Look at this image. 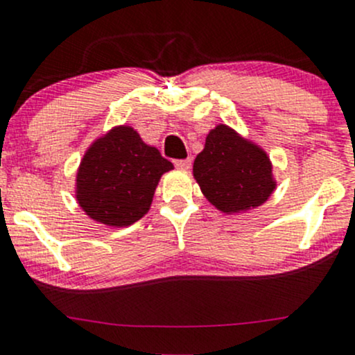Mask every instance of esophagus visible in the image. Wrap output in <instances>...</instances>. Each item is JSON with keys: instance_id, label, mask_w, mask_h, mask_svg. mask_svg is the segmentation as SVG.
<instances>
[{"instance_id": "esophagus-1", "label": "esophagus", "mask_w": 355, "mask_h": 355, "mask_svg": "<svg viewBox=\"0 0 355 355\" xmlns=\"http://www.w3.org/2000/svg\"><path fill=\"white\" fill-rule=\"evenodd\" d=\"M175 166H177V168H180V170H189L190 166H192V159H190V158L177 159V162H175Z\"/></svg>"}]
</instances>
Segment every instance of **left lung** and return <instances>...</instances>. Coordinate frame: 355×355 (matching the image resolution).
Instances as JSON below:
<instances>
[{"instance_id":"1","label":"left lung","mask_w":355,"mask_h":355,"mask_svg":"<svg viewBox=\"0 0 355 355\" xmlns=\"http://www.w3.org/2000/svg\"><path fill=\"white\" fill-rule=\"evenodd\" d=\"M193 178L210 204L224 214L263 205L276 189L266 151L234 128L217 124L193 162Z\"/></svg>"}]
</instances>
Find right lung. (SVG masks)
<instances>
[{
    "label": "right lung",
    "mask_w": 355,
    "mask_h": 355,
    "mask_svg": "<svg viewBox=\"0 0 355 355\" xmlns=\"http://www.w3.org/2000/svg\"><path fill=\"white\" fill-rule=\"evenodd\" d=\"M173 163L146 145L135 128L119 124L91 143L76 175V200L85 216L126 227L150 210L159 178Z\"/></svg>",
    "instance_id": "1"
}]
</instances>
